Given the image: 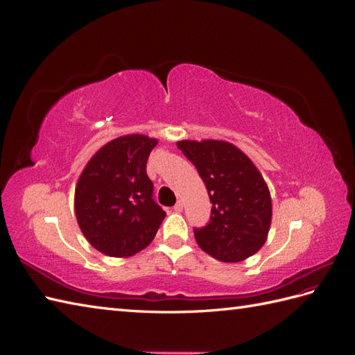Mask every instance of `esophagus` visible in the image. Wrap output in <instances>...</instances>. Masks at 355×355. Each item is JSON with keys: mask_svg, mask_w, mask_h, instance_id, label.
<instances>
[{"mask_svg": "<svg viewBox=\"0 0 355 355\" xmlns=\"http://www.w3.org/2000/svg\"><path fill=\"white\" fill-rule=\"evenodd\" d=\"M173 209H175V211H182V210H184V202H182V201L179 200V201L175 204Z\"/></svg>", "mask_w": 355, "mask_h": 355, "instance_id": "obj_1", "label": "esophagus"}]
</instances>
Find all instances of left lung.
<instances>
[{
	"label": "left lung",
	"instance_id": "1",
	"mask_svg": "<svg viewBox=\"0 0 355 355\" xmlns=\"http://www.w3.org/2000/svg\"><path fill=\"white\" fill-rule=\"evenodd\" d=\"M209 191L210 222L194 230L196 241L214 259L245 261L262 249L272 219V201L261 171L239 146L218 139L179 141Z\"/></svg>",
	"mask_w": 355,
	"mask_h": 355
}]
</instances>
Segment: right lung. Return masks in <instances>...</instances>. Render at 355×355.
Segmentation results:
<instances>
[{
    "mask_svg": "<svg viewBox=\"0 0 355 355\" xmlns=\"http://www.w3.org/2000/svg\"><path fill=\"white\" fill-rule=\"evenodd\" d=\"M158 139L146 135L115 137L94 153L75 185L78 227L96 250L130 257L151 244L166 211L153 200L146 175Z\"/></svg>",
    "mask_w": 355,
    "mask_h": 355,
    "instance_id": "add662e5",
    "label": "right lung"
}]
</instances>
